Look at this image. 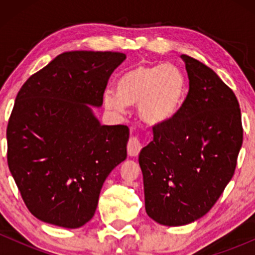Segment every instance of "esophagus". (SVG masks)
Instances as JSON below:
<instances>
[{"mask_svg": "<svg viewBox=\"0 0 255 255\" xmlns=\"http://www.w3.org/2000/svg\"><path fill=\"white\" fill-rule=\"evenodd\" d=\"M141 142L139 141L136 136H131L129 140H128V145H127V151L128 154L130 157H136L139 154L140 150H141Z\"/></svg>", "mask_w": 255, "mask_h": 255, "instance_id": "esophagus-1", "label": "esophagus"}]
</instances>
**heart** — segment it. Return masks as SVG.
Segmentation results:
<instances>
[{"label": "heart", "mask_w": 255, "mask_h": 255, "mask_svg": "<svg viewBox=\"0 0 255 255\" xmlns=\"http://www.w3.org/2000/svg\"><path fill=\"white\" fill-rule=\"evenodd\" d=\"M187 97V80L172 64H140L116 83V93L108 91L104 103L110 110L125 113L126 107L139 105L140 119L150 126L171 121Z\"/></svg>", "instance_id": "heart-1"}]
</instances>
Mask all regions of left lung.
<instances>
[{
	"label": "left lung",
	"instance_id": "1",
	"mask_svg": "<svg viewBox=\"0 0 255 255\" xmlns=\"http://www.w3.org/2000/svg\"><path fill=\"white\" fill-rule=\"evenodd\" d=\"M186 101L171 121L153 126L139 154L145 209L157 223L178 227L206 215L235 172L244 140L235 93L211 68L182 55Z\"/></svg>",
	"mask_w": 255,
	"mask_h": 255
}]
</instances>
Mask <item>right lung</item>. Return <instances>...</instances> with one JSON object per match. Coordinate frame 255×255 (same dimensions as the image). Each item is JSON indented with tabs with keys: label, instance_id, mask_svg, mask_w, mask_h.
<instances>
[{
	"label": "right lung",
	"instance_id": "1",
	"mask_svg": "<svg viewBox=\"0 0 255 255\" xmlns=\"http://www.w3.org/2000/svg\"><path fill=\"white\" fill-rule=\"evenodd\" d=\"M122 52L68 51L26 80L7 127V160L34 217L75 229L95 215L105 178L127 158V126H102L103 104Z\"/></svg>",
	"mask_w": 255,
	"mask_h": 255
}]
</instances>
